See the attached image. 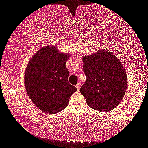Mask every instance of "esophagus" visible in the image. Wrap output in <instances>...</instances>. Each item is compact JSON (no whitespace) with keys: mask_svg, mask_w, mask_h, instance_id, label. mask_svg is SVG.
<instances>
[{"mask_svg":"<svg viewBox=\"0 0 148 148\" xmlns=\"http://www.w3.org/2000/svg\"><path fill=\"white\" fill-rule=\"evenodd\" d=\"M76 88H77V90H79V89H80V85H79V84H77V85L76 86Z\"/></svg>","mask_w":148,"mask_h":148,"instance_id":"1","label":"esophagus"}]
</instances>
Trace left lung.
Instances as JSON below:
<instances>
[{
	"instance_id": "obj_1",
	"label": "left lung",
	"mask_w": 148,
	"mask_h": 148,
	"mask_svg": "<svg viewBox=\"0 0 148 148\" xmlns=\"http://www.w3.org/2000/svg\"><path fill=\"white\" fill-rule=\"evenodd\" d=\"M87 79L80 88L86 103L100 112H109L119 105L127 88L126 71L119 60L108 50L100 49L82 56Z\"/></svg>"
}]
</instances>
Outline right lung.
I'll use <instances>...</instances> for the list:
<instances>
[{
	"label": "right lung",
	"mask_w": 148,
	"mask_h": 148,
	"mask_svg": "<svg viewBox=\"0 0 148 148\" xmlns=\"http://www.w3.org/2000/svg\"><path fill=\"white\" fill-rule=\"evenodd\" d=\"M69 55L58 51L55 45H46L29 61L24 74L26 91L43 112L56 114L64 110L77 90L68 82L66 62Z\"/></svg>",
	"instance_id": "right-lung-1"
}]
</instances>
